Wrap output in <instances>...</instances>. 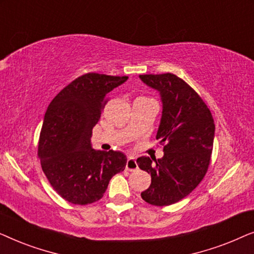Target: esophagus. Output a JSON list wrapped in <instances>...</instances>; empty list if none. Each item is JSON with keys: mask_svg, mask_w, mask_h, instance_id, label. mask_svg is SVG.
Returning <instances> with one entry per match:
<instances>
[{"mask_svg": "<svg viewBox=\"0 0 254 254\" xmlns=\"http://www.w3.org/2000/svg\"><path fill=\"white\" fill-rule=\"evenodd\" d=\"M126 169L128 170V171H135V170L138 169L137 166V163H136V159H135L134 157H128L127 159V163H126Z\"/></svg>", "mask_w": 254, "mask_h": 254, "instance_id": "34e87169", "label": "esophagus"}]
</instances>
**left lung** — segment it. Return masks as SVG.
<instances>
[{
  "label": "left lung",
  "mask_w": 254,
  "mask_h": 254,
  "mask_svg": "<svg viewBox=\"0 0 254 254\" xmlns=\"http://www.w3.org/2000/svg\"><path fill=\"white\" fill-rule=\"evenodd\" d=\"M141 81L159 93L162 117L156 138L164 156L137 158V165L151 175L141 193L152 206H169L189 195L206 175L215 137L211 113L201 97L173 74L140 75Z\"/></svg>",
  "instance_id": "8db88e82"
}]
</instances>
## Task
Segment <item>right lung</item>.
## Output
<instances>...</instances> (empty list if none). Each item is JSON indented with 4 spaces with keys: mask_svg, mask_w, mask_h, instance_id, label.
I'll return each mask as SVG.
<instances>
[{
    "mask_svg": "<svg viewBox=\"0 0 254 254\" xmlns=\"http://www.w3.org/2000/svg\"><path fill=\"white\" fill-rule=\"evenodd\" d=\"M127 79L89 72L61 90L47 107L38 155L48 182L69 202L102 199L111 178L126 168L125 154L95 150L91 136L106 96Z\"/></svg>",
    "mask_w": 254,
    "mask_h": 254,
    "instance_id": "obj_1",
    "label": "right lung"
}]
</instances>
